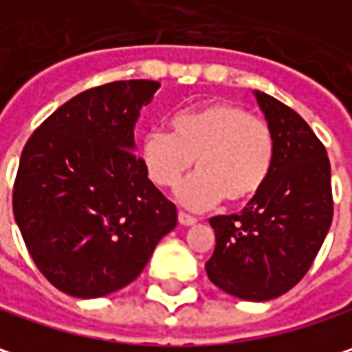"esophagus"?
I'll return each instance as SVG.
<instances>
[{
	"label": "esophagus",
	"instance_id": "34e87169",
	"mask_svg": "<svg viewBox=\"0 0 352 352\" xmlns=\"http://www.w3.org/2000/svg\"><path fill=\"white\" fill-rule=\"evenodd\" d=\"M178 222L182 224V226H192V224H196L198 220L194 218V216H190L186 212H178Z\"/></svg>",
	"mask_w": 352,
	"mask_h": 352
}]
</instances>
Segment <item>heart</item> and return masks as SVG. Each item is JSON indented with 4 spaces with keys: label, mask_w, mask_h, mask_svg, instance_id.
Instances as JSON below:
<instances>
[{
    "label": "heart",
    "mask_w": 352,
    "mask_h": 352,
    "mask_svg": "<svg viewBox=\"0 0 352 352\" xmlns=\"http://www.w3.org/2000/svg\"><path fill=\"white\" fill-rule=\"evenodd\" d=\"M170 132L148 130L140 140V162L160 186H176L196 160L198 172L176 196L192 210L216 206L226 198L242 204L266 186L276 154L270 126L234 102H208L176 112Z\"/></svg>",
    "instance_id": "obj_1"
}]
</instances>
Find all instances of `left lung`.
I'll return each instance as SVG.
<instances>
[{"mask_svg":"<svg viewBox=\"0 0 352 352\" xmlns=\"http://www.w3.org/2000/svg\"><path fill=\"white\" fill-rule=\"evenodd\" d=\"M254 96L276 142L272 174L242 212L210 218L216 248L206 272L232 296L270 300L307 274L331 228V162L298 113L264 91Z\"/></svg>","mask_w":352,"mask_h":352,"instance_id":"obj_1","label":"left lung"}]
</instances>
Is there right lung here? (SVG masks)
<instances>
[{"instance_id":"obj_1","label":"right lung","mask_w":352,"mask_h":352,"mask_svg":"<svg viewBox=\"0 0 352 352\" xmlns=\"http://www.w3.org/2000/svg\"><path fill=\"white\" fill-rule=\"evenodd\" d=\"M158 88L126 80L86 89L21 152L13 216L39 272L65 294L98 298L124 289L178 222L134 154L140 110Z\"/></svg>"}]
</instances>
